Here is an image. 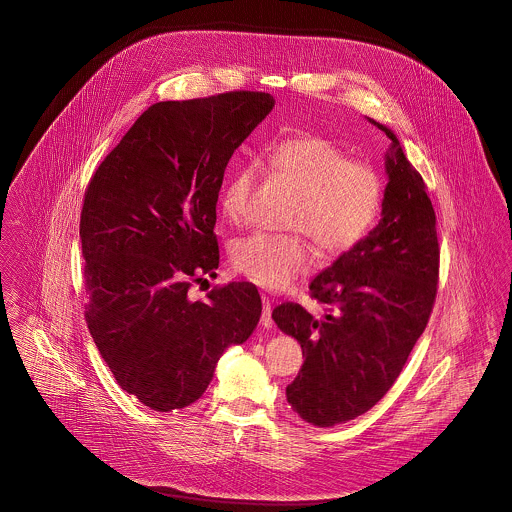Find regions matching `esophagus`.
Returning <instances> with one entry per match:
<instances>
[{
  "instance_id": "1",
  "label": "esophagus",
  "mask_w": 512,
  "mask_h": 512,
  "mask_svg": "<svg viewBox=\"0 0 512 512\" xmlns=\"http://www.w3.org/2000/svg\"><path fill=\"white\" fill-rule=\"evenodd\" d=\"M263 300V314H261V325L263 327H271L273 325V317H271V298L267 294L261 296Z\"/></svg>"
}]
</instances>
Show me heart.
<instances>
[{
  "label": "heart",
  "instance_id": "b5f03b06",
  "mask_svg": "<svg viewBox=\"0 0 512 512\" xmlns=\"http://www.w3.org/2000/svg\"><path fill=\"white\" fill-rule=\"evenodd\" d=\"M263 159L276 177L300 191L288 228L312 237L321 253L341 255L353 249L376 224L384 183L370 161L351 159L339 144L312 132L280 138ZM255 185V163H243L228 175L220 193L226 220L243 224L249 218ZM232 263L261 286L284 288L310 269L312 247L300 234L255 232L234 243Z\"/></svg>",
  "mask_w": 512,
  "mask_h": 512
}]
</instances>
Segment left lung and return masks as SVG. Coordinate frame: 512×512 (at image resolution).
Masks as SVG:
<instances>
[{"mask_svg":"<svg viewBox=\"0 0 512 512\" xmlns=\"http://www.w3.org/2000/svg\"><path fill=\"white\" fill-rule=\"evenodd\" d=\"M382 220L310 284L325 306L314 317L300 304L273 310L276 325L306 356L286 388L290 407L315 427H333L372 409L390 392L433 312L440 247L433 202L394 132Z\"/></svg>","mask_w":512,"mask_h":512,"instance_id":"left-lung-1","label":"left lung"}]
</instances>
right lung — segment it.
I'll return each instance as SVG.
<instances>
[{
  "label": "right lung",
  "mask_w": 512,
  "mask_h": 512,
  "mask_svg": "<svg viewBox=\"0 0 512 512\" xmlns=\"http://www.w3.org/2000/svg\"><path fill=\"white\" fill-rule=\"evenodd\" d=\"M275 107L263 91L161 101L93 173L81 208L85 321L118 386L154 411L195 403L261 317L251 282L189 290L220 263L216 202L241 142Z\"/></svg>",
  "instance_id": "1"
}]
</instances>
